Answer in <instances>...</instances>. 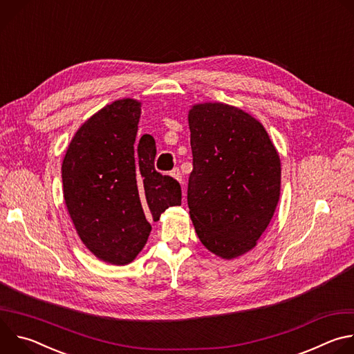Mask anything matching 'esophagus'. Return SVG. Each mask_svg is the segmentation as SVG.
I'll return each mask as SVG.
<instances>
[{
    "mask_svg": "<svg viewBox=\"0 0 354 354\" xmlns=\"http://www.w3.org/2000/svg\"><path fill=\"white\" fill-rule=\"evenodd\" d=\"M171 175H172L175 179H178L179 182L182 180V172H180V169H179V168H174V169H172V172H171Z\"/></svg>",
    "mask_w": 354,
    "mask_h": 354,
    "instance_id": "esophagus-1",
    "label": "esophagus"
}]
</instances>
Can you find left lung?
I'll use <instances>...</instances> for the list:
<instances>
[{"mask_svg": "<svg viewBox=\"0 0 354 354\" xmlns=\"http://www.w3.org/2000/svg\"><path fill=\"white\" fill-rule=\"evenodd\" d=\"M189 129L190 218L201 243L234 259L257 245L274 214L279 154L257 119L225 104L194 105Z\"/></svg>", "mask_w": 354, "mask_h": 354, "instance_id": "8db88e82", "label": "left lung"}]
</instances>
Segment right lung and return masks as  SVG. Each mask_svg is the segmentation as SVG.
<instances>
[{"label":"right lung","mask_w":354,"mask_h":354,"mask_svg":"<svg viewBox=\"0 0 354 354\" xmlns=\"http://www.w3.org/2000/svg\"><path fill=\"white\" fill-rule=\"evenodd\" d=\"M140 102L120 99L88 119L63 160L64 200L85 246L100 261L130 263L144 248L149 221L179 206L180 185L154 168L156 141H136Z\"/></svg>","instance_id":"right-lung-1"}]
</instances>
